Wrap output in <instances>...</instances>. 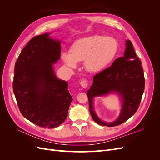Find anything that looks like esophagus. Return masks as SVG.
<instances>
[{"label":"esophagus","instance_id":"34e87169","mask_svg":"<svg viewBox=\"0 0 160 160\" xmlns=\"http://www.w3.org/2000/svg\"><path fill=\"white\" fill-rule=\"evenodd\" d=\"M80 85L83 88H86L88 86V81H87L86 79H83V80L81 81Z\"/></svg>","mask_w":160,"mask_h":160}]
</instances>
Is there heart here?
Instances as JSON below:
<instances>
[{"mask_svg":"<svg viewBox=\"0 0 160 160\" xmlns=\"http://www.w3.org/2000/svg\"><path fill=\"white\" fill-rule=\"evenodd\" d=\"M118 51V42L114 38L94 35L75 41L70 48V54L62 52L61 59L71 69L76 68L77 62L84 61L87 71L99 72L109 65Z\"/></svg>","mask_w":160,"mask_h":160,"instance_id":"1","label":"heart"}]
</instances>
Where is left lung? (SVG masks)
Listing matches in <instances>:
<instances>
[{
  "label": "left lung",
  "mask_w": 160,
  "mask_h": 160,
  "mask_svg": "<svg viewBox=\"0 0 160 160\" xmlns=\"http://www.w3.org/2000/svg\"><path fill=\"white\" fill-rule=\"evenodd\" d=\"M141 61L135 54L132 42L126 41L123 57L115 59L109 68L94 76L93 84L87 92L91 117L102 126L114 127L123 123L138 110L145 88V79ZM118 94L122 101L118 118L113 122L101 120L94 110L95 96Z\"/></svg>",
  "instance_id": "8db88e82"
}]
</instances>
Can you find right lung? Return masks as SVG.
Wrapping results in <instances>:
<instances>
[{
  "label": "right lung",
  "instance_id": "1",
  "mask_svg": "<svg viewBox=\"0 0 160 160\" xmlns=\"http://www.w3.org/2000/svg\"><path fill=\"white\" fill-rule=\"evenodd\" d=\"M45 33L33 37L14 67L13 91L22 115L38 126L63 123L72 98L68 83L57 78L53 65L61 57V41Z\"/></svg>",
  "mask_w": 160,
  "mask_h": 160
}]
</instances>
